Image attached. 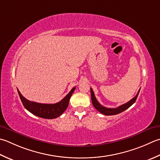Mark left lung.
<instances>
[{
	"mask_svg": "<svg viewBox=\"0 0 160 160\" xmlns=\"http://www.w3.org/2000/svg\"><path fill=\"white\" fill-rule=\"evenodd\" d=\"M91 97H92V104L93 105V107H94L97 110H98L99 112H101V114H105V115H115V114H119L121 112H123L127 109L128 108H129L131 105H133L134 102H135L137 98V96L139 95V90L138 93H137V95L134 97L132 99H131L130 101H128V102L125 103L123 105H121L119 107H118L117 108H105L104 106L101 105L100 103L97 101L95 95H94V93H93L92 89L91 88Z\"/></svg>",
	"mask_w": 160,
	"mask_h": 160,
	"instance_id": "8db88e82",
	"label": "left lung"
}]
</instances>
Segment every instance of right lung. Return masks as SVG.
Returning a JSON list of instances; mask_svg holds the SVG:
<instances>
[{
	"mask_svg": "<svg viewBox=\"0 0 160 160\" xmlns=\"http://www.w3.org/2000/svg\"><path fill=\"white\" fill-rule=\"evenodd\" d=\"M75 89H76V87H73L71 90V92L61 101L55 103V104H43V103L30 101L22 96L18 89H17V91L21 101L27 110L36 115L37 117L48 118V119H52V118L59 117L67 109L70 98L73 94Z\"/></svg>",
	"mask_w": 160,
	"mask_h": 160,
	"instance_id": "1",
	"label": "right lung"
}]
</instances>
